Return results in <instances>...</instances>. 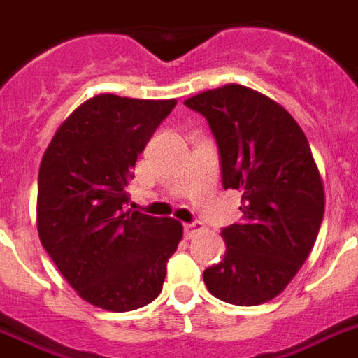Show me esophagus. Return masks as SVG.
<instances>
[{"label": "esophagus", "instance_id": "esophagus-1", "mask_svg": "<svg viewBox=\"0 0 358 358\" xmlns=\"http://www.w3.org/2000/svg\"><path fill=\"white\" fill-rule=\"evenodd\" d=\"M182 228H185V236H187V238H192L196 232H200L201 230V222L200 220H194V222H185Z\"/></svg>", "mask_w": 358, "mask_h": 358}]
</instances>
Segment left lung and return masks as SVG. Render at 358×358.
Masks as SVG:
<instances>
[{"label":"left lung","instance_id":"8db88e82","mask_svg":"<svg viewBox=\"0 0 358 358\" xmlns=\"http://www.w3.org/2000/svg\"><path fill=\"white\" fill-rule=\"evenodd\" d=\"M219 145L222 187L241 192V220L222 228L224 259L203 271L208 291L234 306L283 292L310 257L324 213V189L308 138L264 94L227 85L185 101Z\"/></svg>","mask_w":358,"mask_h":358}]
</instances>
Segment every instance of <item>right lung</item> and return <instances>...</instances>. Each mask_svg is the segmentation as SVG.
<instances>
[{
    "label": "right lung",
    "mask_w": 358,
    "mask_h": 358,
    "mask_svg": "<svg viewBox=\"0 0 358 358\" xmlns=\"http://www.w3.org/2000/svg\"><path fill=\"white\" fill-rule=\"evenodd\" d=\"M176 103L94 96L64 120L43 155L39 240L77 294L101 310L152 302L182 238L179 220L126 209L131 169Z\"/></svg>",
    "instance_id": "right-lung-1"
}]
</instances>
